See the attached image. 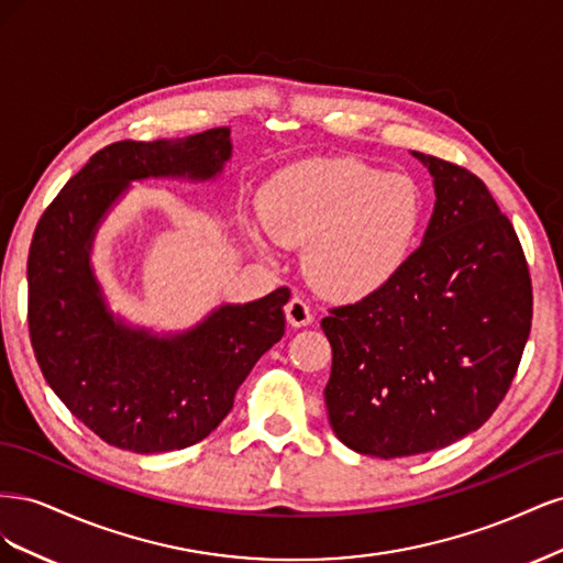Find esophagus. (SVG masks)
Returning a JSON list of instances; mask_svg holds the SVG:
<instances>
[{
    "label": "esophagus",
    "instance_id": "34e87169",
    "mask_svg": "<svg viewBox=\"0 0 563 563\" xmlns=\"http://www.w3.org/2000/svg\"><path fill=\"white\" fill-rule=\"evenodd\" d=\"M286 321L291 323V327H308L312 323V312H310V305L305 302L302 298H291L286 305Z\"/></svg>",
    "mask_w": 563,
    "mask_h": 563
}]
</instances>
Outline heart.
<instances>
[{
    "label": "heart",
    "mask_w": 563,
    "mask_h": 563,
    "mask_svg": "<svg viewBox=\"0 0 563 563\" xmlns=\"http://www.w3.org/2000/svg\"><path fill=\"white\" fill-rule=\"evenodd\" d=\"M422 209L413 178L362 162L294 164L258 195L265 232L284 246H305V277L331 300H360L395 279ZM255 249L265 251L258 236Z\"/></svg>",
    "instance_id": "obj_1"
}]
</instances>
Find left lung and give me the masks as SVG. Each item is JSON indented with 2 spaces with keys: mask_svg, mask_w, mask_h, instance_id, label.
Segmentation results:
<instances>
[{
  "mask_svg": "<svg viewBox=\"0 0 563 563\" xmlns=\"http://www.w3.org/2000/svg\"><path fill=\"white\" fill-rule=\"evenodd\" d=\"M434 211L422 244L380 291L331 310L329 422L362 455L404 457L479 430L507 395L531 333L519 236L488 187L422 152Z\"/></svg>",
  "mask_w": 563,
  "mask_h": 563,
  "instance_id": "left-lung-1",
  "label": "left lung"
}]
</instances>
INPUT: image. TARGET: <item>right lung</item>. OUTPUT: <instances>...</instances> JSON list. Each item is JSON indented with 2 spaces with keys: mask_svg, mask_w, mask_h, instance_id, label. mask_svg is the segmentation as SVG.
<instances>
[{
  "mask_svg": "<svg viewBox=\"0 0 563 563\" xmlns=\"http://www.w3.org/2000/svg\"><path fill=\"white\" fill-rule=\"evenodd\" d=\"M232 159L230 129L103 147L51 201L27 255L30 340L48 387L108 444L168 453L207 439L234 391L284 335L288 288L223 302L195 327L157 333L117 314L91 261L131 183H207Z\"/></svg>",
  "mask_w": 563,
  "mask_h": 563,
  "instance_id": "1",
  "label": "right lung"
}]
</instances>
